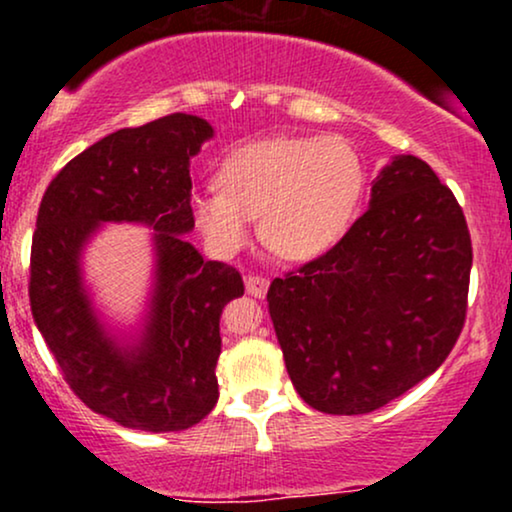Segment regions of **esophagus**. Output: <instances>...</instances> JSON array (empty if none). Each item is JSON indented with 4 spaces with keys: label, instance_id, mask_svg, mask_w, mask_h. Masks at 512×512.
<instances>
[{
    "label": "esophagus",
    "instance_id": "obj_1",
    "mask_svg": "<svg viewBox=\"0 0 512 512\" xmlns=\"http://www.w3.org/2000/svg\"><path fill=\"white\" fill-rule=\"evenodd\" d=\"M245 289H248L250 296L262 298L269 289V279H267V276H262V274H248V276H245Z\"/></svg>",
    "mask_w": 512,
    "mask_h": 512
}]
</instances>
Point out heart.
<instances>
[{"label":"heart","instance_id":"1","mask_svg":"<svg viewBox=\"0 0 512 512\" xmlns=\"http://www.w3.org/2000/svg\"><path fill=\"white\" fill-rule=\"evenodd\" d=\"M219 190L197 192L192 214L221 255L250 243L252 219L274 255L305 262L325 255L349 231L366 170L339 137H279L238 146L221 161Z\"/></svg>","mask_w":512,"mask_h":512}]
</instances>
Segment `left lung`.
<instances>
[{
	"label": "left lung",
	"instance_id": "8db88e82",
	"mask_svg": "<svg viewBox=\"0 0 512 512\" xmlns=\"http://www.w3.org/2000/svg\"><path fill=\"white\" fill-rule=\"evenodd\" d=\"M472 238L433 168L397 156L325 255L267 291L291 383L325 414H370L448 358L467 317Z\"/></svg>",
	"mask_w": 512,
	"mask_h": 512
}]
</instances>
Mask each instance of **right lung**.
I'll use <instances>...</instances> for the list:
<instances>
[{
  "instance_id": "1",
  "label": "right lung",
  "mask_w": 512,
  "mask_h": 512,
  "mask_svg": "<svg viewBox=\"0 0 512 512\" xmlns=\"http://www.w3.org/2000/svg\"><path fill=\"white\" fill-rule=\"evenodd\" d=\"M211 134L207 120L185 113L117 129L52 178L35 221V325L74 395L137 431H182L219 402V317L243 296V276L204 260L180 236L195 226L190 158ZM103 220H139L157 231L155 310L143 346L129 355L100 332L78 281L80 245Z\"/></svg>"
}]
</instances>
